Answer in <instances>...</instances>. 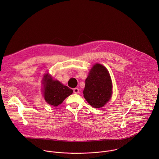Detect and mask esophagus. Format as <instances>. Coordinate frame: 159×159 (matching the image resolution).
<instances>
[{
    "label": "esophagus",
    "mask_w": 159,
    "mask_h": 159,
    "mask_svg": "<svg viewBox=\"0 0 159 159\" xmlns=\"http://www.w3.org/2000/svg\"><path fill=\"white\" fill-rule=\"evenodd\" d=\"M73 90H74V93L75 94H79V89L78 88H74L73 89Z\"/></svg>",
    "instance_id": "34e87169"
}]
</instances>
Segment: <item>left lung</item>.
Listing matches in <instances>:
<instances>
[{"mask_svg":"<svg viewBox=\"0 0 159 159\" xmlns=\"http://www.w3.org/2000/svg\"><path fill=\"white\" fill-rule=\"evenodd\" d=\"M83 94L88 103L95 108L102 107L109 101L112 82L106 67L99 63L93 66L85 80Z\"/></svg>","mask_w":159,"mask_h":159,"instance_id":"8db88e82","label":"left lung"}]
</instances>
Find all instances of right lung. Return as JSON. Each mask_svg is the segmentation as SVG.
Returning a JSON list of instances; mask_svg holds the SVG:
<instances>
[{
  "label": "right lung",
  "instance_id": "obj_1",
  "mask_svg": "<svg viewBox=\"0 0 159 159\" xmlns=\"http://www.w3.org/2000/svg\"><path fill=\"white\" fill-rule=\"evenodd\" d=\"M44 98L49 104L57 106L73 93L72 89L63 85L58 80H53L48 74L44 76Z\"/></svg>",
  "mask_w": 159,
  "mask_h": 159
}]
</instances>
